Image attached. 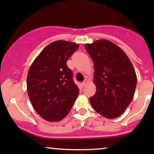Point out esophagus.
I'll use <instances>...</instances> for the list:
<instances>
[{
	"instance_id": "34e87169",
	"label": "esophagus",
	"mask_w": 154,
	"mask_h": 154,
	"mask_svg": "<svg viewBox=\"0 0 154 154\" xmlns=\"http://www.w3.org/2000/svg\"><path fill=\"white\" fill-rule=\"evenodd\" d=\"M87 83H88V80H85L84 81H83V83H82V86L83 87V86H86Z\"/></svg>"
}]
</instances>
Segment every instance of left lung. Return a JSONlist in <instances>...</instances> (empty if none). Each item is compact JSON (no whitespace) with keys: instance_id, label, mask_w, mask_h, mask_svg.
Instances as JSON below:
<instances>
[{"instance_id":"8db88e82","label":"left lung","mask_w":154,"mask_h":154,"mask_svg":"<svg viewBox=\"0 0 154 154\" xmlns=\"http://www.w3.org/2000/svg\"><path fill=\"white\" fill-rule=\"evenodd\" d=\"M94 62V82L97 89L89 98L94 110L107 119L123 114L133 100L137 84L134 68L126 54L108 40L86 44Z\"/></svg>"}]
</instances>
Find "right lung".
Here are the masks:
<instances>
[{
    "label": "right lung",
    "mask_w": 154,
    "mask_h": 154,
    "mask_svg": "<svg viewBox=\"0 0 154 154\" xmlns=\"http://www.w3.org/2000/svg\"><path fill=\"white\" fill-rule=\"evenodd\" d=\"M79 45L67 41L49 44L29 68L27 93L32 106L41 117L56 122L68 114L79 94L73 73L66 65Z\"/></svg>",
    "instance_id": "add662e5"
}]
</instances>
